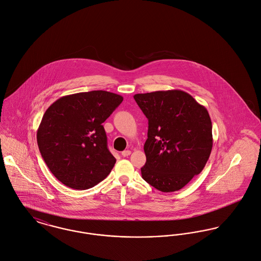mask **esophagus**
<instances>
[{"instance_id":"obj_1","label":"esophagus","mask_w":261,"mask_h":261,"mask_svg":"<svg viewBox=\"0 0 261 261\" xmlns=\"http://www.w3.org/2000/svg\"><path fill=\"white\" fill-rule=\"evenodd\" d=\"M130 154H131V151H130V150H125V151L122 152V156H123V157H128Z\"/></svg>"}]
</instances>
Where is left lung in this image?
I'll use <instances>...</instances> for the list:
<instances>
[{
    "mask_svg": "<svg viewBox=\"0 0 261 261\" xmlns=\"http://www.w3.org/2000/svg\"><path fill=\"white\" fill-rule=\"evenodd\" d=\"M134 99L148 119L142 178L162 192L178 191L202 171L210 156L208 111L181 90L136 94Z\"/></svg>",
    "mask_w": 261,
    "mask_h": 261,
    "instance_id": "left-lung-1",
    "label": "left lung"
}]
</instances>
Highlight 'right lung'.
I'll list each match as a JSON object with an SVG mask.
<instances>
[{"label":"right lung","mask_w":261,"mask_h":261,"mask_svg":"<svg viewBox=\"0 0 261 261\" xmlns=\"http://www.w3.org/2000/svg\"><path fill=\"white\" fill-rule=\"evenodd\" d=\"M122 101L115 93L90 91L63 96L46 110L37 142L48 168L64 185L85 190L111 172L116 159L102 123Z\"/></svg>","instance_id":"add662e5"}]
</instances>
